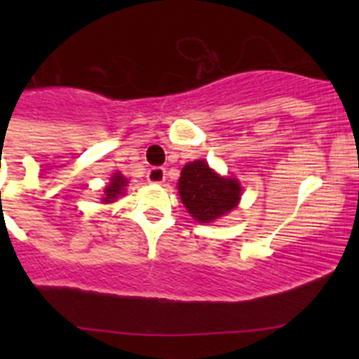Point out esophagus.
<instances>
[{
  "mask_svg": "<svg viewBox=\"0 0 359 359\" xmlns=\"http://www.w3.org/2000/svg\"><path fill=\"white\" fill-rule=\"evenodd\" d=\"M165 168H161V166H153V168L147 170V180H149L151 184H163L165 182Z\"/></svg>",
  "mask_w": 359,
  "mask_h": 359,
  "instance_id": "esophagus-1",
  "label": "esophagus"
}]
</instances>
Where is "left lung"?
<instances>
[{
    "label": "left lung",
    "mask_w": 359,
    "mask_h": 359,
    "mask_svg": "<svg viewBox=\"0 0 359 359\" xmlns=\"http://www.w3.org/2000/svg\"><path fill=\"white\" fill-rule=\"evenodd\" d=\"M179 194L198 222H213L238 205L241 187L238 180L219 177L208 163L198 159L182 168Z\"/></svg>",
    "instance_id": "8db88e82"
}]
</instances>
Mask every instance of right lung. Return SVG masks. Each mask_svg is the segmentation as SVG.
Masks as SVG:
<instances>
[{"mask_svg":"<svg viewBox=\"0 0 359 359\" xmlns=\"http://www.w3.org/2000/svg\"><path fill=\"white\" fill-rule=\"evenodd\" d=\"M125 186H126V179H125V177H123L121 173H114V175H112V179H111V184L106 187V189H104L106 196H104L102 201L104 203L114 201L116 198H118L119 194H121V189Z\"/></svg>","mask_w":359,"mask_h":359,"instance_id":"1","label":"right lung"}]
</instances>
